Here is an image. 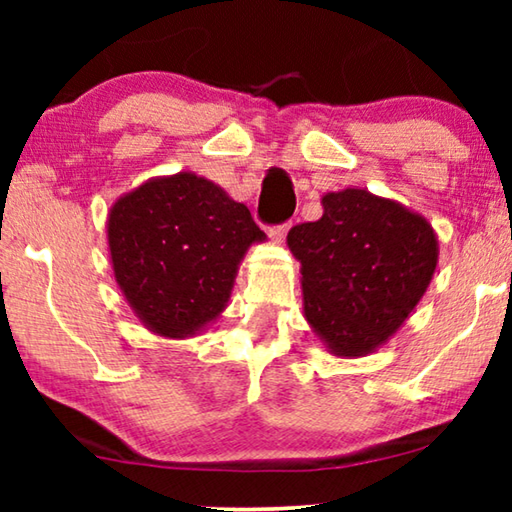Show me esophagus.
Listing matches in <instances>:
<instances>
[{
	"mask_svg": "<svg viewBox=\"0 0 512 512\" xmlns=\"http://www.w3.org/2000/svg\"><path fill=\"white\" fill-rule=\"evenodd\" d=\"M289 226H291V223H282V226L270 228V230H268V235L272 237V242L282 244V242H284V237H286V233H289Z\"/></svg>",
	"mask_w": 512,
	"mask_h": 512,
	"instance_id": "34e87169",
	"label": "esophagus"
}]
</instances>
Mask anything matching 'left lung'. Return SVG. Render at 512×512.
<instances>
[{
    "label": "left lung",
    "instance_id": "1",
    "mask_svg": "<svg viewBox=\"0 0 512 512\" xmlns=\"http://www.w3.org/2000/svg\"><path fill=\"white\" fill-rule=\"evenodd\" d=\"M319 221L286 235L300 261L303 314L326 352L359 359L405 324L438 265V235L422 214L368 188L321 198Z\"/></svg>",
    "mask_w": 512,
    "mask_h": 512
}]
</instances>
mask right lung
<instances>
[{
  "mask_svg": "<svg viewBox=\"0 0 512 512\" xmlns=\"http://www.w3.org/2000/svg\"><path fill=\"white\" fill-rule=\"evenodd\" d=\"M265 240L242 202L195 172L146 179L107 216L118 289L146 331L165 340L214 324L244 254Z\"/></svg>",
  "mask_w": 512,
  "mask_h": 512,
  "instance_id": "right-lung-1",
  "label": "right lung"
}]
</instances>
